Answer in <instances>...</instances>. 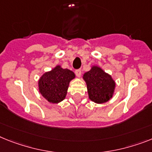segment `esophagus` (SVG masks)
<instances>
[{
    "label": "esophagus",
    "instance_id": "1",
    "mask_svg": "<svg viewBox=\"0 0 152 152\" xmlns=\"http://www.w3.org/2000/svg\"><path fill=\"white\" fill-rule=\"evenodd\" d=\"M75 73H76V75L77 76V77H80V76H81V74H82V71H81V69H76V71H75Z\"/></svg>",
    "mask_w": 152,
    "mask_h": 152
}]
</instances>
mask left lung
I'll return each mask as SVG.
<instances>
[{"label":"left lung","instance_id":"8db88e82","mask_svg":"<svg viewBox=\"0 0 152 152\" xmlns=\"http://www.w3.org/2000/svg\"><path fill=\"white\" fill-rule=\"evenodd\" d=\"M83 79L86 82L89 98L96 104H104L113 97L116 83L109 73L100 66L94 65L85 72Z\"/></svg>","mask_w":152,"mask_h":152}]
</instances>
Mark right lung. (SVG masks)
Masks as SVG:
<instances>
[{"instance_id": "add662e5", "label": "right lung", "mask_w": 152, "mask_h": 152, "mask_svg": "<svg viewBox=\"0 0 152 152\" xmlns=\"http://www.w3.org/2000/svg\"><path fill=\"white\" fill-rule=\"evenodd\" d=\"M75 78L72 71L57 65L42 75L38 82L39 91L49 103L58 104L66 98L69 83Z\"/></svg>"}]
</instances>
